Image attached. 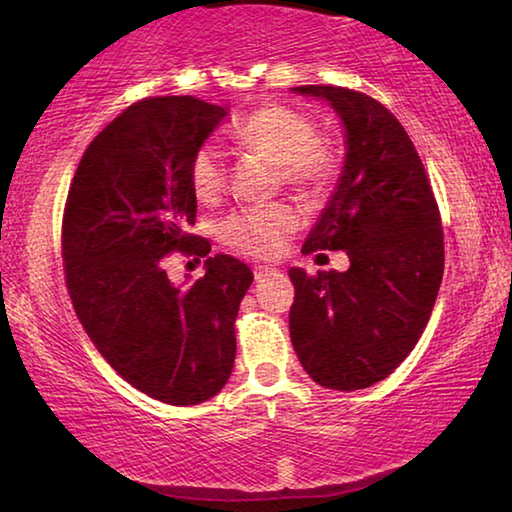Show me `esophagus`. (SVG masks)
Returning a JSON list of instances; mask_svg holds the SVG:
<instances>
[{"mask_svg": "<svg viewBox=\"0 0 512 512\" xmlns=\"http://www.w3.org/2000/svg\"><path fill=\"white\" fill-rule=\"evenodd\" d=\"M253 275H255V282H262V280H266L268 275H273V268H268V266H255Z\"/></svg>", "mask_w": 512, "mask_h": 512, "instance_id": "34e87169", "label": "esophagus"}]
</instances>
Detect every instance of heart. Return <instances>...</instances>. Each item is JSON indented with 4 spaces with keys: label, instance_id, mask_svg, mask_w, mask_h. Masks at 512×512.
I'll return each instance as SVG.
<instances>
[{
    "label": "heart",
    "instance_id": "obj_1",
    "mask_svg": "<svg viewBox=\"0 0 512 512\" xmlns=\"http://www.w3.org/2000/svg\"><path fill=\"white\" fill-rule=\"evenodd\" d=\"M241 146L262 153L277 164L284 183L298 192H316L323 187L336 167V151L323 140L307 117L284 106H264L235 128ZM189 183L198 201L210 203L221 194L225 183L223 155L214 144H203L189 162ZM296 214L284 205L250 207L230 216L223 223L221 237L244 255L271 257L282 248L293 230Z\"/></svg>",
    "mask_w": 512,
    "mask_h": 512
}]
</instances>
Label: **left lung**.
<instances>
[{
    "mask_svg": "<svg viewBox=\"0 0 512 512\" xmlns=\"http://www.w3.org/2000/svg\"><path fill=\"white\" fill-rule=\"evenodd\" d=\"M291 92L325 101L345 133L339 180L302 253L350 257L343 273L291 268V343L316 384L359 391L391 375L418 343L443 282V225L420 155L393 112L334 85Z\"/></svg>",
    "mask_w": 512,
    "mask_h": 512,
    "instance_id": "1",
    "label": "left lung"
}]
</instances>
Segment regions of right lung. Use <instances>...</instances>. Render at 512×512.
<instances>
[{
    "label": "right lung",
    "instance_id": "right-lung-1",
    "mask_svg": "<svg viewBox=\"0 0 512 512\" xmlns=\"http://www.w3.org/2000/svg\"><path fill=\"white\" fill-rule=\"evenodd\" d=\"M228 110L194 97L144 99L94 137L67 194L63 259L81 325L137 391L173 406L207 402L230 379L239 302L253 282L228 255L173 285L171 249L207 256L189 235L196 194L189 162Z\"/></svg>",
    "mask_w": 512,
    "mask_h": 512
}]
</instances>
